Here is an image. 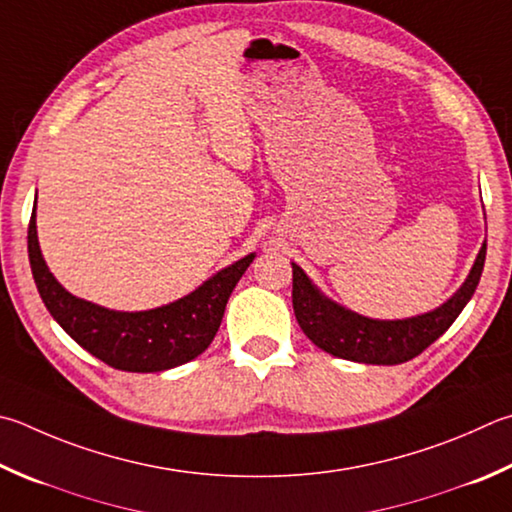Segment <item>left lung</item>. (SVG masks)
<instances>
[{
    "mask_svg": "<svg viewBox=\"0 0 512 512\" xmlns=\"http://www.w3.org/2000/svg\"><path fill=\"white\" fill-rule=\"evenodd\" d=\"M486 262V241L466 282L436 309L403 320H374L324 295L300 266H293V311L297 324L315 347L336 358L365 365H401L441 338L475 295Z\"/></svg>",
    "mask_w": 512,
    "mask_h": 512,
    "instance_id": "obj_1",
    "label": "left lung"
}]
</instances>
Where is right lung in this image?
<instances>
[{"instance_id": "obj_1", "label": "right lung", "mask_w": 512, "mask_h": 512, "mask_svg": "<svg viewBox=\"0 0 512 512\" xmlns=\"http://www.w3.org/2000/svg\"><path fill=\"white\" fill-rule=\"evenodd\" d=\"M255 253L221 268L181 300L147 311H114L69 293L46 266L37 241L35 208L29 224V262L33 280L53 320L109 367L154 374L185 365L210 347L224 318L228 297Z\"/></svg>"}]
</instances>
